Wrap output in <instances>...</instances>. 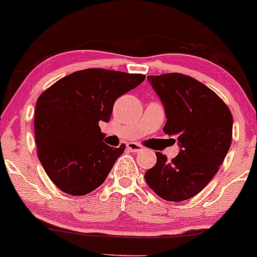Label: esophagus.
<instances>
[{"mask_svg":"<svg viewBox=\"0 0 257 257\" xmlns=\"http://www.w3.org/2000/svg\"><path fill=\"white\" fill-rule=\"evenodd\" d=\"M127 149L131 153H139V151L143 150L142 145H139L138 143H127Z\"/></svg>","mask_w":257,"mask_h":257,"instance_id":"34e87169","label":"esophagus"}]
</instances>
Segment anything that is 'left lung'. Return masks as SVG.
<instances>
[{
	"label": "left lung",
	"instance_id": "obj_1",
	"mask_svg": "<svg viewBox=\"0 0 257 257\" xmlns=\"http://www.w3.org/2000/svg\"><path fill=\"white\" fill-rule=\"evenodd\" d=\"M148 81L166 110L164 134L176 137L180 153L172 162L156 153L145 181L164 200H187L205 188L226 157L232 114L213 90L189 76L173 72Z\"/></svg>",
	"mask_w": 257,
	"mask_h": 257
}]
</instances>
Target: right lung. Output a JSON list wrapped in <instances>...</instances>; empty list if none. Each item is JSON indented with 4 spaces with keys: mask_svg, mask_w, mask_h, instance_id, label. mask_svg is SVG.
Wrapping results in <instances>:
<instances>
[{
    "mask_svg": "<svg viewBox=\"0 0 257 257\" xmlns=\"http://www.w3.org/2000/svg\"><path fill=\"white\" fill-rule=\"evenodd\" d=\"M144 80L141 74L85 69L40 95L34 114L38 157L61 191L85 195L102 185L126 147L104 143L99 122H108L115 100Z\"/></svg>",
    "mask_w": 257,
    "mask_h": 257,
    "instance_id": "right-lung-1",
    "label": "right lung"
}]
</instances>
